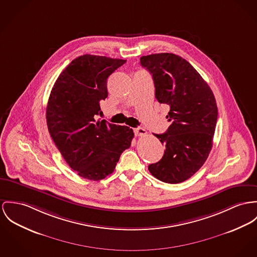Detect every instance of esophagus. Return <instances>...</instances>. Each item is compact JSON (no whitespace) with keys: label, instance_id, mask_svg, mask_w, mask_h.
Segmentation results:
<instances>
[{"label":"esophagus","instance_id":"1","mask_svg":"<svg viewBox=\"0 0 257 257\" xmlns=\"http://www.w3.org/2000/svg\"><path fill=\"white\" fill-rule=\"evenodd\" d=\"M134 132L137 136H143V135H146L147 134V131L143 128V127H138L136 129H134Z\"/></svg>","mask_w":257,"mask_h":257}]
</instances>
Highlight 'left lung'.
Returning a JSON list of instances; mask_svg holds the SVG:
<instances>
[{
    "mask_svg": "<svg viewBox=\"0 0 257 257\" xmlns=\"http://www.w3.org/2000/svg\"><path fill=\"white\" fill-rule=\"evenodd\" d=\"M140 62L153 75L158 102L170 107L167 131L154 134L164 145V155L149 170L164 183L184 182L203 165L212 149L218 115L214 95L198 71L174 54L144 56Z\"/></svg>",
    "mask_w": 257,
    "mask_h": 257,
    "instance_id": "obj_1",
    "label": "left lung"
}]
</instances>
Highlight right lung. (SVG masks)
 <instances>
[{
  "instance_id": "add662e5",
  "label": "right lung",
  "mask_w": 257,
  "mask_h": 257,
  "mask_svg": "<svg viewBox=\"0 0 257 257\" xmlns=\"http://www.w3.org/2000/svg\"><path fill=\"white\" fill-rule=\"evenodd\" d=\"M125 59L84 55L59 74L48 101L50 135L61 156L81 177L99 181L111 174L134 132L99 120V101L107 97L106 82Z\"/></svg>"
}]
</instances>
